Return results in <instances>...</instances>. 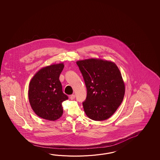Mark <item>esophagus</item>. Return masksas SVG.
I'll return each mask as SVG.
<instances>
[{
    "mask_svg": "<svg viewBox=\"0 0 160 160\" xmlns=\"http://www.w3.org/2000/svg\"><path fill=\"white\" fill-rule=\"evenodd\" d=\"M70 99H72H72H74L75 98V95H74V94H72V95H71V96H70Z\"/></svg>",
    "mask_w": 160,
    "mask_h": 160,
    "instance_id": "obj_1",
    "label": "esophagus"
}]
</instances>
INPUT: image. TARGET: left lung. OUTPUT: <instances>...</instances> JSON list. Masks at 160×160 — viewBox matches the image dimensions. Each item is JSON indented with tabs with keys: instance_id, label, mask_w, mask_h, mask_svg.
<instances>
[{
	"instance_id": "left-lung-1",
	"label": "left lung",
	"mask_w": 160,
	"mask_h": 160,
	"mask_svg": "<svg viewBox=\"0 0 160 160\" xmlns=\"http://www.w3.org/2000/svg\"><path fill=\"white\" fill-rule=\"evenodd\" d=\"M85 81L87 97L83 106L86 116L94 121L108 119L122 102L125 87L115 63L90 58L77 62Z\"/></svg>"
}]
</instances>
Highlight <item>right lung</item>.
Returning a JSON list of instances; mask_svg holds the SVG:
<instances>
[{
  "label": "right lung",
  "instance_id": "right-lung-1",
  "mask_svg": "<svg viewBox=\"0 0 160 160\" xmlns=\"http://www.w3.org/2000/svg\"><path fill=\"white\" fill-rule=\"evenodd\" d=\"M64 68L63 63L41 68L31 79L28 99L35 113L48 121L59 119L63 114L62 103L68 99L62 92L59 75Z\"/></svg>",
  "mask_w": 160,
  "mask_h": 160
}]
</instances>
